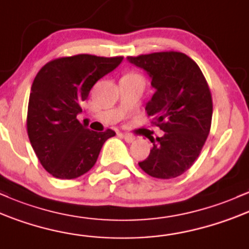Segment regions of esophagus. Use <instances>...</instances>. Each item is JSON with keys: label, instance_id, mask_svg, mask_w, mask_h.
Wrapping results in <instances>:
<instances>
[{"label": "esophagus", "instance_id": "1", "mask_svg": "<svg viewBox=\"0 0 249 249\" xmlns=\"http://www.w3.org/2000/svg\"><path fill=\"white\" fill-rule=\"evenodd\" d=\"M122 136H124V139L128 142V143H130V142H133L134 140H135V136H134L133 134H130V133H125Z\"/></svg>", "mask_w": 249, "mask_h": 249}]
</instances>
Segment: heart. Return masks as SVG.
Returning <instances> with one entry per match:
<instances>
[{
  "label": "heart",
  "instance_id": "obj_1",
  "mask_svg": "<svg viewBox=\"0 0 249 249\" xmlns=\"http://www.w3.org/2000/svg\"><path fill=\"white\" fill-rule=\"evenodd\" d=\"M125 76H130V77H138V79H142V76L140 74H136V72H130V74L125 75ZM143 80V79H142Z\"/></svg>",
  "mask_w": 249,
  "mask_h": 249
}]
</instances>
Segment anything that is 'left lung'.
<instances>
[{
	"instance_id": "obj_1",
	"label": "left lung",
	"mask_w": 249,
	"mask_h": 249,
	"mask_svg": "<svg viewBox=\"0 0 249 249\" xmlns=\"http://www.w3.org/2000/svg\"><path fill=\"white\" fill-rule=\"evenodd\" d=\"M127 60L152 79L155 93L146 111L163 130L161 138L149 139L150 154L139 166L156 178L180 177L199 158L211 130L213 102L207 81L183 53H152Z\"/></svg>"
}]
</instances>
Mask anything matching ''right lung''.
Masks as SVG:
<instances>
[{
	"instance_id": "1",
	"label": "right lung",
	"mask_w": 249,
	"mask_h": 249,
	"mask_svg": "<svg viewBox=\"0 0 249 249\" xmlns=\"http://www.w3.org/2000/svg\"><path fill=\"white\" fill-rule=\"evenodd\" d=\"M122 60L88 54L60 57L44 64L35 76L27 132L41 164L54 178L71 180L86 174L93 168L103 143L115 135L111 129H88L76 116L95 83Z\"/></svg>"
}]
</instances>
